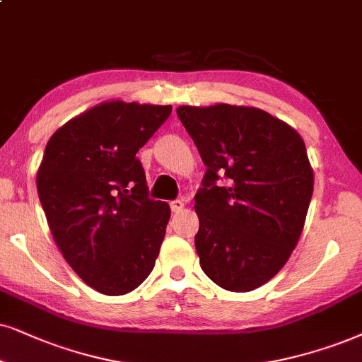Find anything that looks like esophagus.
I'll use <instances>...</instances> for the list:
<instances>
[{
    "mask_svg": "<svg viewBox=\"0 0 362 362\" xmlns=\"http://www.w3.org/2000/svg\"><path fill=\"white\" fill-rule=\"evenodd\" d=\"M170 209L172 212L175 214L182 212V210H184V200H173V202H170Z\"/></svg>",
    "mask_w": 362,
    "mask_h": 362,
    "instance_id": "esophagus-1",
    "label": "esophagus"
}]
</instances>
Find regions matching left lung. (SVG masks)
Segmentation results:
<instances>
[{
    "label": "left lung",
    "mask_w": 362,
    "mask_h": 362,
    "mask_svg": "<svg viewBox=\"0 0 362 362\" xmlns=\"http://www.w3.org/2000/svg\"><path fill=\"white\" fill-rule=\"evenodd\" d=\"M207 165L195 195L200 267L222 289L249 292L284 267L314 189L305 144L271 113L244 105L177 108ZM228 187L216 185L218 175Z\"/></svg>",
    "instance_id": "1"
}]
</instances>
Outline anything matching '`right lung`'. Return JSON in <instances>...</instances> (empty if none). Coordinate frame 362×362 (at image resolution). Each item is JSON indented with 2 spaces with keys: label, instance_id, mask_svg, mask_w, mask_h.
Returning <instances> with one entry per match:
<instances>
[{
  "label": "right lung",
  "instance_id": "1",
  "mask_svg": "<svg viewBox=\"0 0 362 362\" xmlns=\"http://www.w3.org/2000/svg\"><path fill=\"white\" fill-rule=\"evenodd\" d=\"M170 113V105L108 100L59 127L45 148L36 189L49 232L100 294L136 289L158 257L170 207L147 197L136 152Z\"/></svg>",
  "mask_w": 362,
  "mask_h": 362
}]
</instances>
